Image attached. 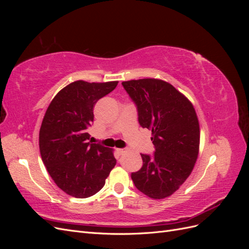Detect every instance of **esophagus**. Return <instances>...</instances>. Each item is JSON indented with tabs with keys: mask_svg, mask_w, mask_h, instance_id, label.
<instances>
[{
	"mask_svg": "<svg viewBox=\"0 0 249 249\" xmlns=\"http://www.w3.org/2000/svg\"><path fill=\"white\" fill-rule=\"evenodd\" d=\"M124 152H125V149H124V148H117V153L119 155H123Z\"/></svg>",
	"mask_w": 249,
	"mask_h": 249,
	"instance_id": "1",
	"label": "esophagus"
}]
</instances>
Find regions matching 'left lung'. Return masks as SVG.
<instances>
[{
	"label": "left lung",
	"instance_id": "left-lung-1",
	"mask_svg": "<svg viewBox=\"0 0 249 249\" xmlns=\"http://www.w3.org/2000/svg\"><path fill=\"white\" fill-rule=\"evenodd\" d=\"M122 84L137 105L139 124L152 130L156 147L154 157L141 155L142 168L132 173V179L146 196L166 198L184 184L197 160V114L188 97L166 81L147 78Z\"/></svg>",
	"mask_w": 249,
	"mask_h": 249
}]
</instances>
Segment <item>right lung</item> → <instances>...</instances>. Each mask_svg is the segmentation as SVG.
<instances>
[{"mask_svg":"<svg viewBox=\"0 0 249 249\" xmlns=\"http://www.w3.org/2000/svg\"><path fill=\"white\" fill-rule=\"evenodd\" d=\"M118 81H74L52 100L39 131L41 159L55 184L66 194L86 198L106 183L116 160L113 148L88 141L96 102Z\"/></svg>","mask_w":249,"mask_h":249,"instance_id":"obj_1","label":"right lung"}]
</instances>
